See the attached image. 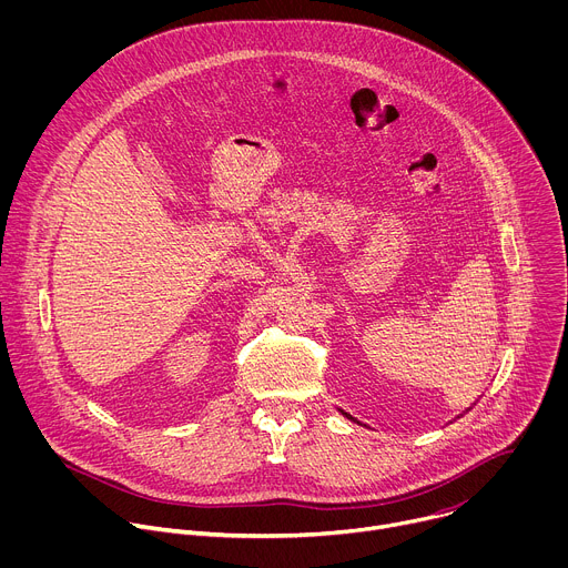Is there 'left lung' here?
<instances>
[{"instance_id":"obj_1","label":"left lung","mask_w":568,"mask_h":568,"mask_svg":"<svg viewBox=\"0 0 568 568\" xmlns=\"http://www.w3.org/2000/svg\"><path fill=\"white\" fill-rule=\"evenodd\" d=\"M346 416H348V414H346ZM348 418H351V416H348Z\"/></svg>"}]
</instances>
